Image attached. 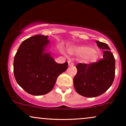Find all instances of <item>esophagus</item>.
<instances>
[{"mask_svg":"<svg viewBox=\"0 0 126 126\" xmlns=\"http://www.w3.org/2000/svg\"><path fill=\"white\" fill-rule=\"evenodd\" d=\"M68 64L69 66H74V63H73V62H72L71 61H68Z\"/></svg>","mask_w":126,"mask_h":126,"instance_id":"esophagus-1","label":"esophagus"}]
</instances>
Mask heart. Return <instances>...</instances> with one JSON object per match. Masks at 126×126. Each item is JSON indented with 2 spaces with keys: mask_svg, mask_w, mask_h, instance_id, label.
<instances>
[{
  "mask_svg": "<svg viewBox=\"0 0 126 126\" xmlns=\"http://www.w3.org/2000/svg\"><path fill=\"white\" fill-rule=\"evenodd\" d=\"M69 52L70 54H77L81 56H84L88 62H94L98 58V52L94 48L87 46L79 47L75 48H70Z\"/></svg>",
  "mask_w": 126,
  "mask_h": 126,
  "instance_id": "1",
  "label": "heart"
}]
</instances>
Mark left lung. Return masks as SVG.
<instances>
[{"instance_id":"8db88e82","label":"left lung","mask_w":126,"mask_h":126,"mask_svg":"<svg viewBox=\"0 0 126 126\" xmlns=\"http://www.w3.org/2000/svg\"><path fill=\"white\" fill-rule=\"evenodd\" d=\"M100 49L103 50V58L90 64L78 63L77 73L74 78L77 92L87 97L99 96L106 92L115 78V60L110 49L105 43L96 41Z\"/></svg>"}]
</instances>
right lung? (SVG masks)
Returning a JSON list of instances; mask_svg holds the SVG:
<instances>
[{"label":"right lung","mask_w":126,"mask_h":126,"mask_svg":"<svg viewBox=\"0 0 126 126\" xmlns=\"http://www.w3.org/2000/svg\"><path fill=\"white\" fill-rule=\"evenodd\" d=\"M47 36L35 35L24 40L14 60V74L18 84L26 92L41 96L52 90L58 77L68 67L66 62L57 63L45 49Z\"/></svg>","instance_id":"add662e5"}]
</instances>
